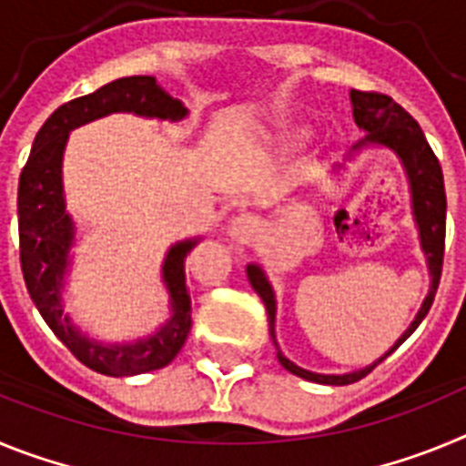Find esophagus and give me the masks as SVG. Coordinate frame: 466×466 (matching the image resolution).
<instances>
[{
	"label": "esophagus",
	"mask_w": 466,
	"mask_h": 466,
	"mask_svg": "<svg viewBox=\"0 0 466 466\" xmlns=\"http://www.w3.org/2000/svg\"><path fill=\"white\" fill-rule=\"evenodd\" d=\"M228 233L230 238L236 242H240V245H252L258 238V233H261V219L252 212L238 214L236 219L230 221Z\"/></svg>",
	"instance_id": "34e87169"
}]
</instances>
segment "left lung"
I'll use <instances>...</instances> for the list:
<instances>
[{
    "instance_id": "1",
    "label": "left lung",
    "mask_w": 466,
    "mask_h": 466,
    "mask_svg": "<svg viewBox=\"0 0 466 466\" xmlns=\"http://www.w3.org/2000/svg\"><path fill=\"white\" fill-rule=\"evenodd\" d=\"M350 97H352L355 123L366 133V137L357 144L355 149H360L364 144H382V147H390L401 158L403 167H406V175H409L410 182V196H413V214L420 228V242H422V249H425L427 266H430L431 275V287L425 303L420 308L418 317L413 319L409 331L403 333L401 339L394 343V348L385 355L390 357L418 329V324L425 319L431 303H434L436 289H439V279H441L443 268V249H446V187H443V172L441 166H439V158L434 156L425 133L420 130L418 121L410 116L409 111L403 109L401 105H397L390 95L376 93V90H352ZM247 278H249L257 294L266 303L270 336L275 339L273 287H270V282L266 279V275H263L258 266H247ZM385 357H380L376 364L366 366L361 371L345 373V376H322V373L306 371V369L296 366L294 361H289L284 355H278V360L287 371H291L299 378H306V380L322 382V385H350V382H357L364 376H369Z\"/></svg>"
}]
</instances>
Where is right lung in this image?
I'll use <instances>...</instances> for the list:
<instances>
[{
	"instance_id": "right-lung-1",
	"label": "right lung",
	"mask_w": 466,
	"mask_h": 466,
	"mask_svg": "<svg viewBox=\"0 0 466 466\" xmlns=\"http://www.w3.org/2000/svg\"><path fill=\"white\" fill-rule=\"evenodd\" d=\"M114 111H133L139 116L172 121L187 116V106L160 88L154 76H123L57 106L36 133L30 158L20 172V268L44 322L81 364L105 376H135L170 364L191 331V299L184 261L196 240L179 242L167 254L163 279L170 291L172 319L156 336L133 345H100L72 327L60 299L74 240V226L65 212L63 198V151L69 130Z\"/></svg>"
}]
</instances>
